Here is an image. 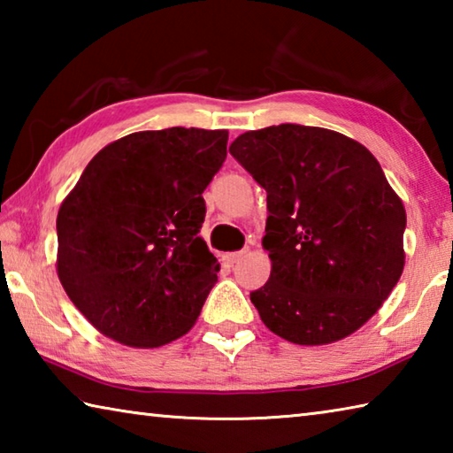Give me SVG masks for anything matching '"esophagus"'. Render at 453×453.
<instances>
[{"label":"esophagus","instance_id":"34e87169","mask_svg":"<svg viewBox=\"0 0 453 453\" xmlns=\"http://www.w3.org/2000/svg\"><path fill=\"white\" fill-rule=\"evenodd\" d=\"M250 254V250H242V251H232V254H226L224 256V259L226 262L229 264V265H234V264H237V262H242V259Z\"/></svg>","mask_w":453,"mask_h":453}]
</instances>
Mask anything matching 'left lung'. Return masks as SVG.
Masks as SVG:
<instances>
[{"label": "left lung", "mask_w": 453, "mask_h": 453, "mask_svg": "<svg viewBox=\"0 0 453 453\" xmlns=\"http://www.w3.org/2000/svg\"><path fill=\"white\" fill-rule=\"evenodd\" d=\"M229 153L267 191L272 273L250 294L265 327L297 346L357 332L405 265V208L378 159L348 135L297 124L245 132Z\"/></svg>", "instance_id": "8db88e82"}]
</instances>
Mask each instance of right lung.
Segmentation results:
<instances>
[{
  "label": "right lung",
  "mask_w": 453,
  "mask_h": 453,
  "mask_svg": "<svg viewBox=\"0 0 453 453\" xmlns=\"http://www.w3.org/2000/svg\"><path fill=\"white\" fill-rule=\"evenodd\" d=\"M227 129L170 127L107 143L58 211V278L99 334L159 348L194 327L219 264L199 237Z\"/></svg>",
  "instance_id": "1"
}]
</instances>
